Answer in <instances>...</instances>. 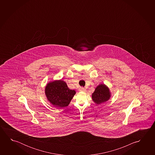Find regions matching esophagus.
Segmentation results:
<instances>
[{
  "label": "esophagus",
  "mask_w": 155,
  "mask_h": 155,
  "mask_svg": "<svg viewBox=\"0 0 155 155\" xmlns=\"http://www.w3.org/2000/svg\"><path fill=\"white\" fill-rule=\"evenodd\" d=\"M79 90L80 91H84L85 90V89L83 87H80V88L79 89Z\"/></svg>",
  "instance_id": "34e87169"
}]
</instances>
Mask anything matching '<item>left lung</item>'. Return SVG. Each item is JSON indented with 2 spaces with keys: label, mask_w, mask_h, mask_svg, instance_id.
Wrapping results in <instances>:
<instances>
[{
  "label": "left lung",
  "mask_w": 155,
  "mask_h": 155,
  "mask_svg": "<svg viewBox=\"0 0 155 155\" xmlns=\"http://www.w3.org/2000/svg\"><path fill=\"white\" fill-rule=\"evenodd\" d=\"M111 97L109 89L104 84H101L97 87L92 94V98L95 103L100 104L107 102Z\"/></svg>",
  "instance_id": "left-lung-1"
}]
</instances>
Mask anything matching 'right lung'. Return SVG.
I'll return each mask as SVG.
<instances>
[{"mask_svg":"<svg viewBox=\"0 0 155 155\" xmlns=\"http://www.w3.org/2000/svg\"><path fill=\"white\" fill-rule=\"evenodd\" d=\"M46 96L49 102L56 107H68L76 91L69 89L65 81L59 80L49 83L46 86Z\"/></svg>","mask_w":155,"mask_h":155,"instance_id":"add662e5","label":"right lung"}]
</instances>
